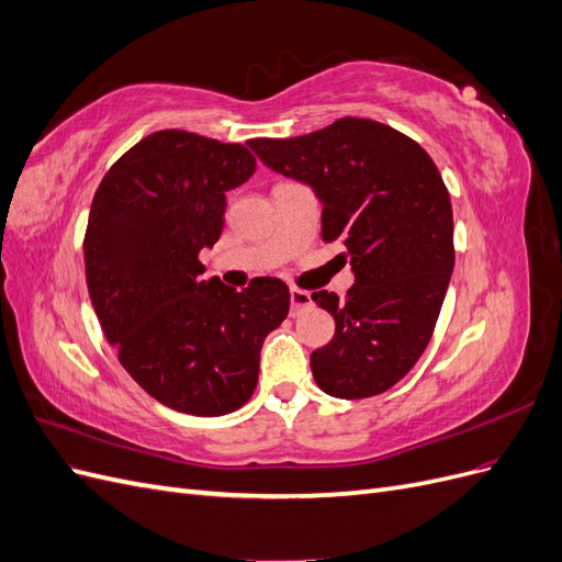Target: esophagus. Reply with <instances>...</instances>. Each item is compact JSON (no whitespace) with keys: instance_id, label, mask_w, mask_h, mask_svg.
<instances>
[{"instance_id":"1","label":"esophagus","mask_w":562,"mask_h":562,"mask_svg":"<svg viewBox=\"0 0 562 562\" xmlns=\"http://www.w3.org/2000/svg\"><path fill=\"white\" fill-rule=\"evenodd\" d=\"M312 304V293L310 291H302V288H291V312L293 316H297L304 307H310Z\"/></svg>"}]
</instances>
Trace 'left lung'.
Returning a JSON list of instances; mask_svg holds the SVG:
<instances>
[{"label":"left lung","mask_w":562,"mask_h":562,"mask_svg":"<svg viewBox=\"0 0 562 562\" xmlns=\"http://www.w3.org/2000/svg\"><path fill=\"white\" fill-rule=\"evenodd\" d=\"M265 166L310 184L323 203V241H342L356 283L312 300L335 335L312 353L316 384L370 398L403 380L434 335L454 267L452 206L436 164L413 138L345 116L300 138L248 143Z\"/></svg>","instance_id":"obj_1"}]
</instances>
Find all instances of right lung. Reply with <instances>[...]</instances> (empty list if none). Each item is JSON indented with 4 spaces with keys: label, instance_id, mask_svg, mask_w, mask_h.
Wrapping results in <instances>:
<instances>
[{
    "label": "right lung",
    "instance_id": "add662e5",
    "mask_svg": "<svg viewBox=\"0 0 562 562\" xmlns=\"http://www.w3.org/2000/svg\"><path fill=\"white\" fill-rule=\"evenodd\" d=\"M255 168L246 145L157 131L110 168L91 203L83 265L100 326L128 375L178 413L239 411L265 337L291 310L281 279L241 293L201 281L199 252L223 234L225 194Z\"/></svg>",
    "mask_w": 562,
    "mask_h": 562
}]
</instances>
